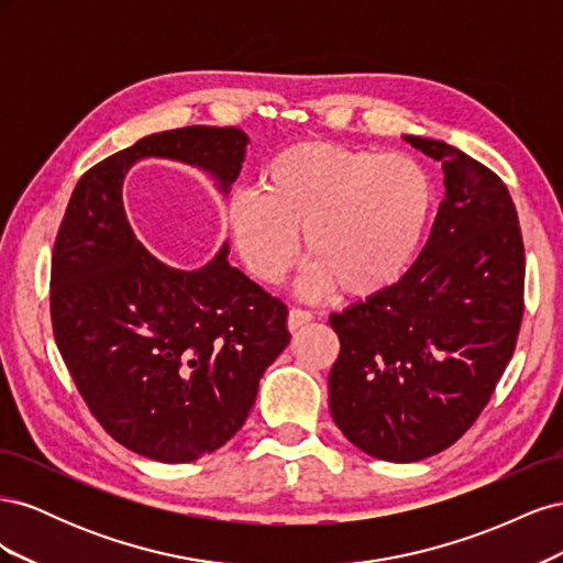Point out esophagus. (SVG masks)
I'll return each instance as SVG.
<instances>
[{
  "label": "esophagus",
  "instance_id": "34e87169",
  "mask_svg": "<svg viewBox=\"0 0 563 563\" xmlns=\"http://www.w3.org/2000/svg\"><path fill=\"white\" fill-rule=\"evenodd\" d=\"M310 321H312V312L300 310V308H291V312H288V331H298Z\"/></svg>",
  "mask_w": 563,
  "mask_h": 563
}]
</instances>
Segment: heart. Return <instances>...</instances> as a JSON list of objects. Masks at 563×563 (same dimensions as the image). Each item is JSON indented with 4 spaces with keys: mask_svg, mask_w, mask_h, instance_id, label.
Here are the masks:
<instances>
[{
    "mask_svg": "<svg viewBox=\"0 0 563 563\" xmlns=\"http://www.w3.org/2000/svg\"><path fill=\"white\" fill-rule=\"evenodd\" d=\"M432 180L399 152L296 143L272 157L253 190L232 195L228 225L255 279L277 284L312 258L302 288L376 296L411 267L432 211Z\"/></svg>",
    "mask_w": 563,
    "mask_h": 563,
    "instance_id": "heart-1",
    "label": "heart"
}]
</instances>
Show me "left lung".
Listing matches in <instances>:
<instances>
[{"label":"left lung","mask_w":563,"mask_h":563,"mask_svg":"<svg viewBox=\"0 0 563 563\" xmlns=\"http://www.w3.org/2000/svg\"><path fill=\"white\" fill-rule=\"evenodd\" d=\"M444 166L446 199L411 269L331 314L335 424L356 449L416 463L479 418L515 354L523 317V240L505 183L453 145L404 135Z\"/></svg>","instance_id":"obj_1"}]
</instances>
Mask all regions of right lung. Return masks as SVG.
Here are the masks:
<instances>
[{
  "label": "right lung",
  "mask_w": 563,
  "mask_h": 563,
  "mask_svg": "<svg viewBox=\"0 0 563 563\" xmlns=\"http://www.w3.org/2000/svg\"><path fill=\"white\" fill-rule=\"evenodd\" d=\"M249 135L185 126L145 135L84 174L51 255V323L65 366L103 430L159 463H192L249 418L265 368L291 340L286 305L228 263L157 261L129 225L122 183L145 157L203 168L220 190L242 172Z\"/></svg>",
  "instance_id": "obj_1"
}]
</instances>
